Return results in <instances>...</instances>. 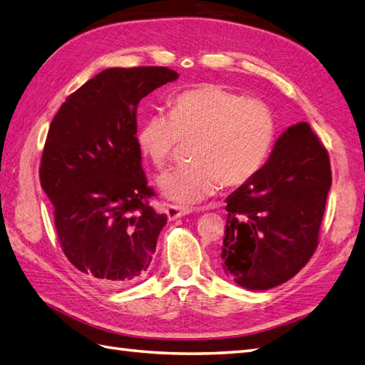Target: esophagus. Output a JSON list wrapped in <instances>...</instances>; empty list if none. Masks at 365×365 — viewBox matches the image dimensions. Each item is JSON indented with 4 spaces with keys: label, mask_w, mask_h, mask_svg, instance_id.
<instances>
[{
    "label": "esophagus",
    "mask_w": 365,
    "mask_h": 365,
    "mask_svg": "<svg viewBox=\"0 0 365 365\" xmlns=\"http://www.w3.org/2000/svg\"><path fill=\"white\" fill-rule=\"evenodd\" d=\"M192 212V208L190 207H182V205H174V204H168L166 205V215L169 221H174L177 218H182V216L188 215Z\"/></svg>",
    "instance_id": "1"
}]
</instances>
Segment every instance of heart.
Masks as SVG:
<instances>
[{"label": "heart", "mask_w": 365, "mask_h": 365, "mask_svg": "<svg viewBox=\"0 0 365 365\" xmlns=\"http://www.w3.org/2000/svg\"><path fill=\"white\" fill-rule=\"evenodd\" d=\"M276 136L271 108L220 84H199L178 94L170 114H152L138 133L143 153L168 166L180 141L190 144L188 165L163 174L160 191L178 204H196L224 183L240 187L262 169Z\"/></svg>", "instance_id": "b5f03b06"}]
</instances>
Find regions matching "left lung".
Here are the masks:
<instances>
[{
  "label": "left lung",
  "instance_id": "left-lung-1",
  "mask_svg": "<svg viewBox=\"0 0 365 365\" xmlns=\"http://www.w3.org/2000/svg\"><path fill=\"white\" fill-rule=\"evenodd\" d=\"M331 182L328 150L311 125L287 128L265 166L226 199L224 271L250 290L292 279L319 246Z\"/></svg>",
  "mask_w": 365,
  "mask_h": 365
}]
</instances>
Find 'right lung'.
Here are the masks:
<instances>
[{
    "instance_id": "1",
    "label": "right lung",
    "mask_w": 365,
    "mask_h": 365,
    "mask_svg": "<svg viewBox=\"0 0 365 365\" xmlns=\"http://www.w3.org/2000/svg\"><path fill=\"white\" fill-rule=\"evenodd\" d=\"M178 78L168 67L106 68L66 98L51 120L41 185L59 245L89 279L123 287L150 267L168 221L149 205L136 138L141 98Z\"/></svg>"
}]
</instances>
